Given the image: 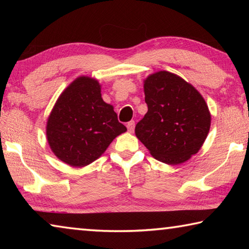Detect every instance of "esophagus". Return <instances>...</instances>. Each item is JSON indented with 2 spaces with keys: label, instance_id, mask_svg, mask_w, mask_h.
<instances>
[{
  "label": "esophagus",
  "instance_id": "obj_1",
  "mask_svg": "<svg viewBox=\"0 0 249 249\" xmlns=\"http://www.w3.org/2000/svg\"><path fill=\"white\" fill-rule=\"evenodd\" d=\"M127 129H128V132H130V133H133L134 132V129H135V122L134 121H130V122H128L127 123Z\"/></svg>",
  "mask_w": 249,
  "mask_h": 249
}]
</instances>
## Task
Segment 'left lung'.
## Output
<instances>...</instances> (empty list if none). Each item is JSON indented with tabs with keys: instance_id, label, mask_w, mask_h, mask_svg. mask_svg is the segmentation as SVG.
Instances as JSON below:
<instances>
[{
	"instance_id": "left-lung-1",
	"label": "left lung",
	"mask_w": 249,
	"mask_h": 249,
	"mask_svg": "<svg viewBox=\"0 0 249 249\" xmlns=\"http://www.w3.org/2000/svg\"><path fill=\"white\" fill-rule=\"evenodd\" d=\"M148 111L135 134L159 161L178 165L196 155L208 136L211 115L190 83L168 71L149 75L144 84Z\"/></svg>"
}]
</instances>
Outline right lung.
<instances>
[{"mask_svg": "<svg viewBox=\"0 0 249 249\" xmlns=\"http://www.w3.org/2000/svg\"><path fill=\"white\" fill-rule=\"evenodd\" d=\"M124 132L112 105L101 98L99 82L88 77L74 80L62 92L47 122L50 148L72 167L94 161Z\"/></svg>", "mask_w": 249, "mask_h": 249, "instance_id": "obj_1", "label": "right lung"}]
</instances>
